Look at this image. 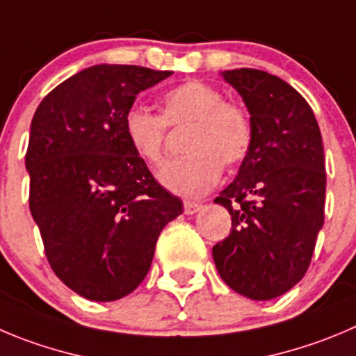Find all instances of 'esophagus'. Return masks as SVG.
Returning a JSON list of instances; mask_svg holds the SVG:
<instances>
[{
    "label": "esophagus",
    "mask_w": 356,
    "mask_h": 356,
    "mask_svg": "<svg viewBox=\"0 0 356 356\" xmlns=\"http://www.w3.org/2000/svg\"><path fill=\"white\" fill-rule=\"evenodd\" d=\"M200 209H202V204H198V202H184V212L188 216L197 214Z\"/></svg>",
    "instance_id": "obj_1"
}]
</instances>
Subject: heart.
Wrapping results in <instances>:
<instances>
[{
  "label": "heart",
  "instance_id": "1",
  "mask_svg": "<svg viewBox=\"0 0 356 356\" xmlns=\"http://www.w3.org/2000/svg\"><path fill=\"white\" fill-rule=\"evenodd\" d=\"M167 126L182 128L184 156L168 161L158 181L181 197H202L218 182L225 167H237L248 158L254 138L253 119L241 103L204 81H186L161 98V114L140 107L126 112L122 129L133 152L149 167L163 159Z\"/></svg>",
  "mask_w": 356,
  "mask_h": 356
}]
</instances>
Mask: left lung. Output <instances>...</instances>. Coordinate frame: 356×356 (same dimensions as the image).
I'll return each mask as SVG.
<instances>
[{
	"label": "left lung",
	"mask_w": 356,
	"mask_h": 356,
	"mask_svg": "<svg viewBox=\"0 0 356 356\" xmlns=\"http://www.w3.org/2000/svg\"><path fill=\"white\" fill-rule=\"evenodd\" d=\"M253 119L254 138L237 177L216 204L232 230L212 248L225 283L253 300L286 293L304 277L325 219V154L320 126L283 79L254 68L227 70Z\"/></svg>",
	"instance_id": "8db88e82"
}]
</instances>
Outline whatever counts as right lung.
Here are the masks:
<instances>
[{
  "label": "right lung",
  "instance_id": "right-lung-1",
  "mask_svg": "<svg viewBox=\"0 0 356 356\" xmlns=\"http://www.w3.org/2000/svg\"><path fill=\"white\" fill-rule=\"evenodd\" d=\"M172 72L96 65L52 89L29 129V209L54 274L81 297L111 302L144 281L156 241L182 202L158 184L124 137L140 91Z\"/></svg>",
  "mask_w": 356,
  "mask_h": 356
}]
</instances>
